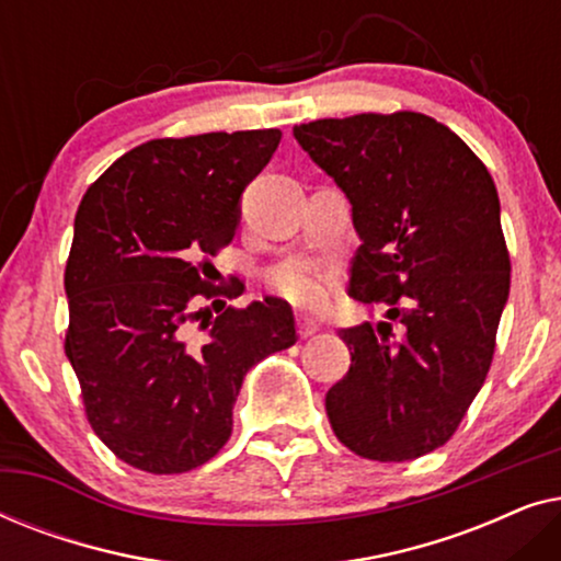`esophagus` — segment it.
Instances as JSON below:
<instances>
[{
    "instance_id": "1",
    "label": "esophagus",
    "mask_w": 561,
    "mask_h": 561,
    "mask_svg": "<svg viewBox=\"0 0 561 561\" xmlns=\"http://www.w3.org/2000/svg\"><path fill=\"white\" fill-rule=\"evenodd\" d=\"M296 324H298V334H301L304 340H306V336H313V334H317V332H319V327H321L317 319L306 317V313H298V317H296Z\"/></svg>"
}]
</instances>
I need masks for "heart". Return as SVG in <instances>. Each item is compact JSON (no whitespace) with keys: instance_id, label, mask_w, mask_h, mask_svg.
I'll use <instances>...</instances> for the list:
<instances>
[{"instance_id":"b5f03b06","label":"heart","mask_w":561,"mask_h":561,"mask_svg":"<svg viewBox=\"0 0 561 561\" xmlns=\"http://www.w3.org/2000/svg\"><path fill=\"white\" fill-rule=\"evenodd\" d=\"M334 286V267L317 260H290L271 273V288L286 301L304 306V309H319L327 304Z\"/></svg>"}]
</instances>
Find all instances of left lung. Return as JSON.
Instances as JSON below:
<instances>
[{
	"mask_svg": "<svg viewBox=\"0 0 561 561\" xmlns=\"http://www.w3.org/2000/svg\"><path fill=\"white\" fill-rule=\"evenodd\" d=\"M294 137L352 204L350 296L386 304L401 340L342 329L350 373L329 388L336 439L405 462L442 447L480 393L511 290L501 202L482 160L419 112L296 125Z\"/></svg>",
	"mask_w": 561,
	"mask_h": 561,
	"instance_id": "left-lung-1",
	"label": "left lung"
}]
</instances>
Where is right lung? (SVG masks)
Segmentation results:
<instances>
[{"label": "right lung", "mask_w": 561, "mask_h": 561, "mask_svg": "<svg viewBox=\"0 0 561 561\" xmlns=\"http://www.w3.org/2000/svg\"><path fill=\"white\" fill-rule=\"evenodd\" d=\"M280 129L206 133L137 145L81 198L66 263V357L94 434L122 462L188 472L232 434L252 365L296 344L288 301L244 309L211 286L240 198L278 148ZM204 300L222 306L211 318Z\"/></svg>", "instance_id": "1"}]
</instances>
